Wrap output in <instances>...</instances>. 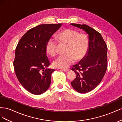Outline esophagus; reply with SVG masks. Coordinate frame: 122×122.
I'll return each instance as SVG.
<instances>
[{
    "label": "esophagus",
    "instance_id": "obj_1",
    "mask_svg": "<svg viewBox=\"0 0 122 122\" xmlns=\"http://www.w3.org/2000/svg\"><path fill=\"white\" fill-rule=\"evenodd\" d=\"M62 71H64V72H68L69 71V69H62Z\"/></svg>",
    "mask_w": 122,
    "mask_h": 122
}]
</instances>
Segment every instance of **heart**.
Instances as JSON below:
<instances>
[{"label": "heart", "instance_id": "1", "mask_svg": "<svg viewBox=\"0 0 122 122\" xmlns=\"http://www.w3.org/2000/svg\"><path fill=\"white\" fill-rule=\"evenodd\" d=\"M61 43L67 44L65 55L58 56L53 61V67L56 68L67 69L73 64L75 60L79 61L86 56L88 48V39L86 35L78 34L71 29H65L56 35ZM47 52L51 56L56 53V43L53 39H49L46 44Z\"/></svg>", "mask_w": 122, "mask_h": 122}]
</instances>
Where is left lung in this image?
I'll use <instances>...</instances> for the list:
<instances>
[{
	"label": "left lung",
	"mask_w": 122,
	"mask_h": 122,
	"mask_svg": "<svg viewBox=\"0 0 122 122\" xmlns=\"http://www.w3.org/2000/svg\"><path fill=\"white\" fill-rule=\"evenodd\" d=\"M86 32L89 45L83 60L73 66L76 75L71 82L74 89L80 93H88L96 87L104 77L107 67V47L101 34L86 24L71 23Z\"/></svg>",
	"instance_id": "left-lung-1"
}]
</instances>
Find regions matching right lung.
<instances>
[{"mask_svg":"<svg viewBox=\"0 0 122 122\" xmlns=\"http://www.w3.org/2000/svg\"><path fill=\"white\" fill-rule=\"evenodd\" d=\"M62 23L41 24L29 29L19 41L14 61L16 76L25 89L34 95H41L50 86L54 69L50 65L46 44Z\"/></svg>","mask_w":122,"mask_h":122,"instance_id":"obj_1","label":"right lung"}]
</instances>
